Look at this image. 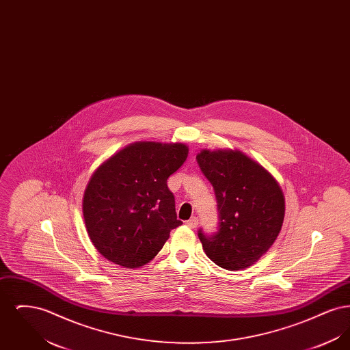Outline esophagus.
<instances>
[{"mask_svg": "<svg viewBox=\"0 0 350 350\" xmlns=\"http://www.w3.org/2000/svg\"><path fill=\"white\" fill-rule=\"evenodd\" d=\"M186 224H187V227H190V228H196V227L198 226V219H197V217H191V219H189V220L186 221Z\"/></svg>", "mask_w": 350, "mask_h": 350, "instance_id": "obj_1", "label": "esophagus"}]
</instances>
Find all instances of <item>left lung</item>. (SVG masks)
<instances>
[{
	"label": "left lung",
	"mask_w": 350,
	"mask_h": 350,
	"mask_svg": "<svg viewBox=\"0 0 350 350\" xmlns=\"http://www.w3.org/2000/svg\"><path fill=\"white\" fill-rule=\"evenodd\" d=\"M197 160L217 200L220 230L198 233L217 267L244 270L271 248L282 228L284 196L274 176L240 150H202Z\"/></svg>",
	"instance_id": "1"
}]
</instances>
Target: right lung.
I'll list each match as a JSON object with an SVG mask.
<instances>
[{"mask_svg":"<svg viewBox=\"0 0 350 350\" xmlns=\"http://www.w3.org/2000/svg\"><path fill=\"white\" fill-rule=\"evenodd\" d=\"M187 154L183 143L135 142L93 172L83 191V223L106 260L127 269L144 267L183 224L167 181Z\"/></svg>","mask_w":350,"mask_h":350,"instance_id":"1","label":"right lung"}]
</instances>
